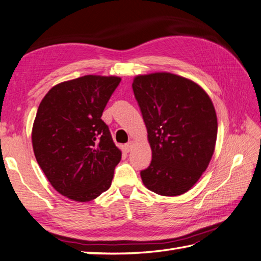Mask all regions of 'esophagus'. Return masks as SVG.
I'll return each instance as SVG.
<instances>
[{
  "mask_svg": "<svg viewBox=\"0 0 261 261\" xmlns=\"http://www.w3.org/2000/svg\"><path fill=\"white\" fill-rule=\"evenodd\" d=\"M124 148H125V152H129V151H132V148H133V142L130 141V142H128V143H126L125 146H124Z\"/></svg>",
  "mask_w": 261,
  "mask_h": 261,
  "instance_id": "1",
  "label": "esophagus"
}]
</instances>
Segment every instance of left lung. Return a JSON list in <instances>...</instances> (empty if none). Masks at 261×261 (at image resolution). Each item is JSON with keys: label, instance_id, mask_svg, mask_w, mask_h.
<instances>
[{"label": "left lung", "instance_id": "obj_1", "mask_svg": "<svg viewBox=\"0 0 261 261\" xmlns=\"http://www.w3.org/2000/svg\"><path fill=\"white\" fill-rule=\"evenodd\" d=\"M132 87L152 150L142 181L159 195L185 194L214 153L217 118L212 100L198 84L171 73L138 75Z\"/></svg>", "mask_w": 261, "mask_h": 261}]
</instances>
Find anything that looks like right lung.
Listing matches in <instances>:
<instances>
[{
	"label": "right lung",
	"mask_w": 261,
	"mask_h": 261,
	"mask_svg": "<svg viewBox=\"0 0 261 261\" xmlns=\"http://www.w3.org/2000/svg\"><path fill=\"white\" fill-rule=\"evenodd\" d=\"M117 76L86 75L53 87L33 127L36 160L61 195L90 201L108 190L121 159L101 116Z\"/></svg>",
	"instance_id": "1"
}]
</instances>
